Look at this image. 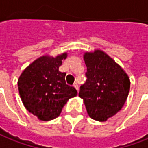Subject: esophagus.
Instances as JSON below:
<instances>
[{
	"label": "esophagus",
	"instance_id": "34e87169",
	"mask_svg": "<svg viewBox=\"0 0 148 148\" xmlns=\"http://www.w3.org/2000/svg\"><path fill=\"white\" fill-rule=\"evenodd\" d=\"M74 87H75V89H76L77 91H78V84H77V83H74Z\"/></svg>",
	"mask_w": 148,
	"mask_h": 148
}]
</instances>
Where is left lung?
Listing matches in <instances>:
<instances>
[{
	"label": "left lung",
	"instance_id": "obj_1",
	"mask_svg": "<svg viewBox=\"0 0 148 148\" xmlns=\"http://www.w3.org/2000/svg\"><path fill=\"white\" fill-rule=\"evenodd\" d=\"M87 81L78 95L89 116L105 121L120 111L126 101L130 82L125 70L102 50L84 53Z\"/></svg>",
	"mask_w": 148,
	"mask_h": 148
}]
</instances>
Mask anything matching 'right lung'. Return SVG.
<instances>
[{"instance_id":"add662e5","label":"right lung","mask_w":148,"mask_h":148,"mask_svg":"<svg viewBox=\"0 0 148 148\" xmlns=\"http://www.w3.org/2000/svg\"><path fill=\"white\" fill-rule=\"evenodd\" d=\"M67 53L56 57L42 56L25 69L18 80L25 108L41 121L57 118L66 102L76 96L74 87L66 82V73L59 71Z\"/></svg>"}]
</instances>
